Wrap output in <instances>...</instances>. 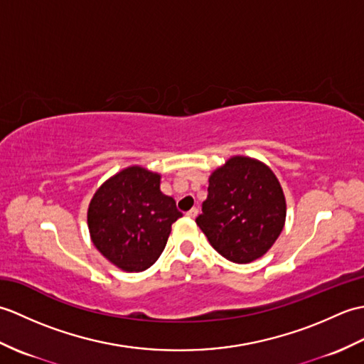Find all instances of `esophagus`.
Listing matches in <instances>:
<instances>
[{
  "mask_svg": "<svg viewBox=\"0 0 364 364\" xmlns=\"http://www.w3.org/2000/svg\"><path fill=\"white\" fill-rule=\"evenodd\" d=\"M197 214H198V210H197V208H192L191 211H188V213H186V215H188L189 219H196V218H197Z\"/></svg>",
  "mask_w": 364,
  "mask_h": 364,
  "instance_id": "34e87169",
  "label": "esophagus"
}]
</instances>
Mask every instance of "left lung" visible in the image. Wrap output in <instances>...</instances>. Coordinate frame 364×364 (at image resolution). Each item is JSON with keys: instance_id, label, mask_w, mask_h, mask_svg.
<instances>
[{"instance_id": "1", "label": "left lung", "mask_w": 364, "mask_h": 364, "mask_svg": "<svg viewBox=\"0 0 364 364\" xmlns=\"http://www.w3.org/2000/svg\"><path fill=\"white\" fill-rule=\"evenodd\" d=\"M202 211L196 222L210 244L228 261L247 264L261 258L280 236L286 200L264 162L233 156L211 173Z\"/></svg>"}]
</instances>
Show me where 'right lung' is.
Returning <instances> with one entry per match:
<instances>
[{
  "instance_id": "add662e5",
  "label": "right lung",
  "mask_w": 364,
  "mask_h": 364,
  "mask_svg": "<svg viewBox=\"0 0 364 364\" xmlns=\"http://www.w3.org/2000/svg\"><path fill=\"white\" fill-rule=\"evenodd\" d=\"M159 184V173L131 166L106 180L89 203L92 242L125 272L153 266L164 250L172 223L183 215Z\"/></svg>"
}]
</instances>
